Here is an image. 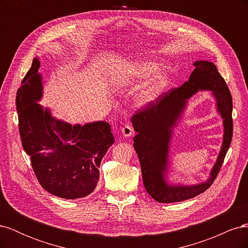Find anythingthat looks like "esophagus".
Instances as JSON below:
<instances>
[{"label": "esophagus", "mask_w": 248, "mask_h": 248, "mask_svg": "<svg viewBox=\"0 0 248 248\" xmlns=\"http://www.w3.org/2000/svg\"><path fill=\"white\" fill-rule=\"evenodd\" d=\"M133 133H134V130L132 128V126H130V125H125L122 128V134H123V137H125V138L131 137Z\"/></svg>", "instance_id": "1"}]
</instances>
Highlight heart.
Listing matches in <instances>:
<instances>
[{
	"instance_id": "b5f03b06",
	"label": "heart",
	"mask_w": 248,
	"mask_h": 248,
	"mask_svg": "<svg viewBox=\"0 0 248 248\" xmlns=\"http://www.w3.org/2000/svg\"><path fill=\"white\" fill-rule=\"evenodd\" d=\"M156 63L146 60L130 62L119 66L114 73V82L118 87H131L147 78L138 95V103L140 106L155 101L163 93L170 81V71L167 67H158Z\"/></svg>"
}]
</instances>
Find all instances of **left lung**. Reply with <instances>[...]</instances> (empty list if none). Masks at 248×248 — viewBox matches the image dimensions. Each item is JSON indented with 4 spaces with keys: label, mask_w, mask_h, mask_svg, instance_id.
Returning <instances> with one entry per match:
<instances>
[{
    "label": "left lung",
    "mask_w": 248,
    "mask_h": 248,
    "mask_svg": "<svg viewBox=\"0 0 248 248\" xmlns=\"http://www.w3.org/2000/svg\"><path fill=\"white\" fill-rule=\"evenodd\" d=\"M196 69L189 79L179 87L162 93L132 116L137 136L133 147L139 156L141 176L147 192L159 202H182L199 196L212 185L221 169L232 137V100L226 80L216 66L208 61L193 63ZM199 89H210L217 99V110L224 119V141L219 158L206 183L193 186H170L164 179L167 169L168 146L173 128L186 106V99Z\"/></svg>",
    "instance_id": "obj_1"
}]
</instances>
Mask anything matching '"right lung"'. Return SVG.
<instances>
[{
  "instance_id": "add662e5",
  "label": "right lung",
  "mask_w": 248,
  "mask_h": 248,
  "mask_svg": "<svg viewBox=\"0 0 248 248\" xmlns=\"http://www.w3.org/2000/svg\"><path fill=\"white\" fill-rule=\"evenodd\" d=\"M39 67L34 58L16 93L22 148L46 191L67 200L87 197L98 183L101 159L114 144L110 125L98 121L72 126L43 109L36 102L42 96Z\"/></svg>"
}]
</instances>
